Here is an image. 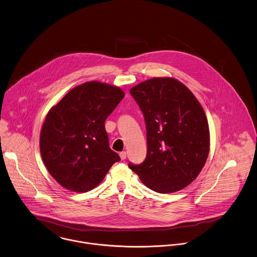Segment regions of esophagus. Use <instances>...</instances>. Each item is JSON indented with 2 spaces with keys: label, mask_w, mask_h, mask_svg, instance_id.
<instances>
[{
  "label": "esophagus",
  "mask_w": 257,
  "mask_h": 257,
  "mask_svg": "<svg viewBox=\"0 0 257 257\" xmlns=\"http://www.w3.org/2000/svg\"><path fill=\"white\" fill-rule=\"evenodd\" d=\"M120 158H121V160H125L126 159V157H127V155H126V152H121L120 153Z\"/></svg>",
  "instance_id": "34e87169"
}]
</instances>
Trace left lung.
Returning <instances> with one entry per match:
<instances>
[{
    "label": "left lung",
    "mask_w": 257,
    "mask_h": 257,
    "mask_svg": "<svg viewBox=\"0 0 257 257\" xmlns=\"http://www.w3.org/2000/svg\"><path fill=\"white\" fill-rule=\"evenodd\" d=\"M147 131L143 163L128 164L142 183L160 194L180 191L205 166L209 130L202 105L182 82L155 77L131 88Z\"/></svg>",
    "instance_id": "1"
}]
</instances>
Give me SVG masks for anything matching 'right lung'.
<instances>
[{
  "mask_svg": "<svg viewBox=\"0 0 257 257\" xmlns=\"http://www.w3.org/2000/svg\"><path fill=\"white\" fill-rule=\"evenodd\" d=\"M124 95L119 87L89 81L71 89L48 113L40 137L41 155L63 188L88 192L120 161L109 147L104 123Z\"/></svg>",
  "mask_w": 257,
  "mask_h": 257,
  "instance_id": "1",
  "label": "right lung"
}]
</instances>
